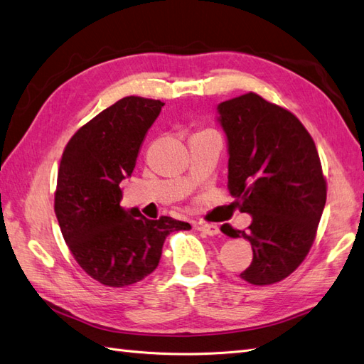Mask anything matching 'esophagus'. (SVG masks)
<instances>
[{
	"mask_svg": "<svg viewBox=\"0 0 364 364\" xmlns=\"http://www.w3.org/2000/svg\"><path fill=\"white\" fill-rule=\"evenodd\" d=\"M198 230H199V232H202V233L208 235V236H215V235L219 233V227H218V225H215V224H207V223H200V224L198 225Z\"/></svg>",
	"mask_w": 364,
	"mask_h": 364,
	"instance_id": "esophagus-1",
	"label": "esophagus"
}]
</instances>
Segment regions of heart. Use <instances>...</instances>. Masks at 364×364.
Wrapping results in <instances>:
<instances>
[{
  "mask_svg": "<svg viewBox=\"0 0 364 364\" xmlns=\"http://www.w3.org/2000/svg\"><path fill=\"white\" fill-rule=\"evenodd\" d=\"M205 132H211V131H208V129H202V131L196 132V134H194V136H199V134H205Z\"/></svg>",
  "mask_w": 364,
  "mask_h": 364,
  "instance_id": "b5f03b06",
  "label": "heart"
}]
</instances>
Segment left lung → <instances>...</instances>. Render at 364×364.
<instances>
[{
	"mask_svg": "<svg viewBox=\"0 0 364 364\" xmlns=\"http://www.w3.org/2000/svg\"><path fill=\"white\" fill-rule=\"evenodd\" d=\"M228 141V191L249 213L247 232H220L252 244L253 259L239 277L253 286L287 278L312 247L327 185L314 139L296 115L249 92L219 103Z\"/></svg>",
	"mask_w": 364,
	"mask_h": 364,
	"instance_id": "obj_1",
	"label": "left lung"
}]
</instances>
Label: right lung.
<instances>
[{"instance_id":"add662e5","label":"right lung","mask_w":364,"mask_h":364,"mask_svg":"<svg viewBox=\"0 0 364 364\" xmlns=\"http://www.w3.org/2000/svg\"><path fill=\"white\" fill-rule=\"evenodd\" d=\"M162 106L161 100L125 97L80 128L61 156L54 203L61 235L80 267L103 286L141 281L159 265L165 237L191 228L120 207V183L134 170Z\"/></svg>"}]
</instances>
